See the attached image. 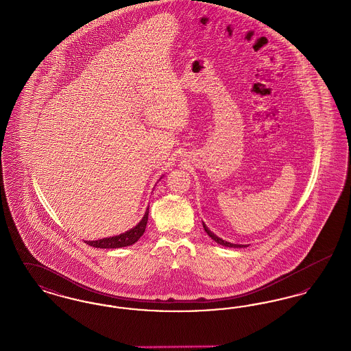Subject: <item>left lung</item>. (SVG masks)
Listing matches in <instances>:
<instances>
[{"mask_svg": "<svg viewBox=\"0 0 351 351\" xmlns=\"http://www.w3.org/2000/svg\"><path fill=\"white\" fill-rule=\"evenodd\" d=\"M202 226H204V230L206 232V234L215 241V242H217L219 245H222V246H225V247H235V249H241V247H247L246 245H235V243H230V242H228V241H223L222 238H219L217 237L216 234L213 233V232H210L209 229H208V226L202 222Z\"/></svg>", "mask_w": 351, "mask_h": 351, "instance_id": "8db88e82", "label": "left lung"}]
</instances>
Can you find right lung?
<instances>
[{
	"label": "right lung",
	"mask_w": 351,
	"mask_h": 351,
	"mask_svg": "<svg viewBox=\"0 0 351 351\" xmlns=\"http://www.w3.org/2000/svg\"><path fill=\"white\" fill-rule=\"evenodd\" d=\"M162 179V178H160ZM147 219H149V206L143 215L142 219L125 233L118 234L114 237H108V238H102L97 241H85L86 245L97 247V249H118V247H126L134 245L142 235L145 233L146 225H147Z\"/></svg>",
	"instance_id": "right-lung-1"
}]
</instances>
